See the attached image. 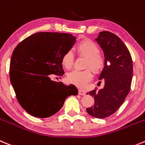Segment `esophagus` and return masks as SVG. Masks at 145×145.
<instances>
[{
	"mask_svg": "<svg viewBox=\"0 0 145 145\" xmlns=\"http://www.w3.org/2000/svg\"><path fill=\"white\" fill-rule=\"evenodd\" d=\"M79 94L80 95H86V91L82 89H79Z\"/></svg>",
	"mask_w": 145,
	"mask_h": 145,
	"instance_id": "obj_1",
	"label": "esophagus"
}]
</instances>
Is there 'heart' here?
Segmentation results:
<instances>
[{"label": "heart", "instance_id": "heart-1", "mask_svg": "<svg viewBox=\"0 0 145 145\" xmlns=\"http://www.w3.org/2000/svg\"><path fill=\"white\" fill-rule=\"evenodd\" d=\"M75 51L79 56L85 57L84 68H88L83 71L74 70L67 74V81L79 87H84L92 77V71L97 74L103 71L105 66V58L100 53V48L95 42L89 39H83L75 46ZM74 57L71 51H67L63 55L61 63L66 69L72 66ZM89 67H90L89 69Z\"/></svg>", "mask_w": 145, "mask_h": 145}]
</instances>
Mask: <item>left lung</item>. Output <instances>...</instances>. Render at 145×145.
Here are the masks:
<instances>
[{"label": "left lung", "mask_w": 145, "mask_h": 145, "mask_svg": "<svg viewBox=\"0 0 145 145\" xmlns=\"http://www.w3.org/2000/svg\"><path fill=\"white\" fill-rule=\"evenodd\" d=\"M96 41L105 55V66L99 77L104 81L105 86L89 92L94 97L95 105L86 110L92 116L104 118L116 112L129 93L133 63L129 50L115 34L101 32Z\"/></svg>", "instance_id": "1"}]
</instances>
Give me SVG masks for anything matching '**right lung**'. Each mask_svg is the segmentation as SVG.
<instances>
[{"label": "right lung", "instance_id": "obj_1", "mask_svg": "<svg viewBox=\"0 0 145 145\" xmlns=\"http://www.w3.org/2000/svg\"><path fill=\"white\" fill-rule=\"evenodd\" d=\"M75 42L71 34L45 32L29 36L16 47L10 62V80L19 103L27 113L48 118L63 107L66 97L77 95L74 84L50 79L64 74L61 58Z\"/></svg>", "mask_w": 145, "mask_h": 145}]
</instances>
